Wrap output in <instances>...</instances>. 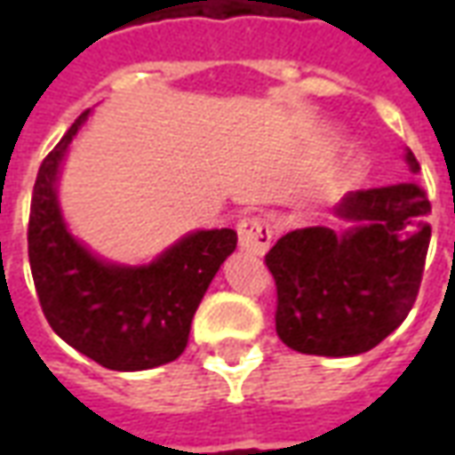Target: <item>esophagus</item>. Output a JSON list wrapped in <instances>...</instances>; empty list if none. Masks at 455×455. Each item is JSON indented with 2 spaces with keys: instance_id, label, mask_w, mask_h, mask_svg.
I'll use <instances>...</instances> for the list:
<instances>
[{
  "instance_id": "1",
  "label": "esophagus",
  "mask_w": 455,
  "mask_h": 455,
  "mask_svg": "<svg viewBox=\"0 0 455 455\" xmlns=\"http://www.w3.org/2000/svg\"><path fill=\"white\" fill-rule=\"evenodd\" d=\"M238 243L248 253H266L273 241V224L266 217H243L238 221Z\"/></svg>"
}]
</instances>
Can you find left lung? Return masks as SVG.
<instances>
[{
	"mask_svg": "<svg viewBox=\"0 0 455 455\" xmlns=\"http://www.w3.org/2000/svg\"><path fill=\"white\" fill-rule=\"evenodd\" d=\"M411 172L419 170L407 150ZM429 197L417 182L348 192L336 214L346 234L309 227L267 251L275 277L277 336L309 355H358L410 315L429 251Z\"/></svg>",
	"mask_w": 455,
	"mask_h": 455,
	"instance_id": "left-lung-1",
	"label": "left lung"
}]
</instances>
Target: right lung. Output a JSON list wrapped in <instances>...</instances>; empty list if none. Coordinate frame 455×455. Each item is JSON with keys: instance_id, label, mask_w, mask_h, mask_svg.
<instances>
[{"instance_id": "obj_1", "label": "right lung", "mask_w": 455, "mask_h": 455, "mask_svg": "<svg viewBox=\"0 0 455 455\" xmlns=\"http://www.w3.org/2000/svg\"><path fill=\"white\" fill-rule=\"evenodd\" d=\"M83 112L41 163L28 217V263L48 324L109 371H148L185 351L209 283L236 248L234 228L195 231L148 266H114L68 231L55 180Z\"/></svg>"}]
</instances>
